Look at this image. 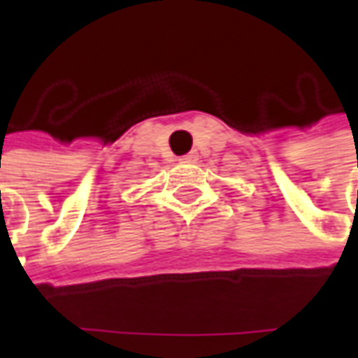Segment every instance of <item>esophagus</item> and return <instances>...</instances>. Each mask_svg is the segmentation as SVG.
<instances>
[{
  "label": "esophagus",
  "instance_id": "obj_1",
  "mask_svg": "<svg viewBox=\"0 0 358 358\" xmlns=\"http://www.w3.org/2000/svg\"><path fill=\"white\" fill-rule=\"evenodd\" d=\"M179 161H181V163H195V161H197V153H187V155H183Z\"/></svg>",
  "mask_w": 358,
  "mask_h": 358
}]
</instances>
